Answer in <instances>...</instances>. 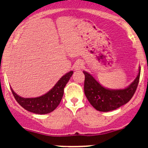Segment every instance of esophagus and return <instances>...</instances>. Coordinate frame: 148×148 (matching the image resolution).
<instances>
[{"label":"esophagus","instance_id":"esophagus-1","mask_svg":"<svg viewBox=\"0 0 148 148\" xmlns=\"http://www.w3.org/2000/svg\"><path fill=\"white\" fill-rule=\"evenodd\" d=\"M83 67H84V64H83L82 62H77V63L74 65V69H75L76 70H80Z\"/></svg>","mask_w":148,"mask_h":148}]
</instances>
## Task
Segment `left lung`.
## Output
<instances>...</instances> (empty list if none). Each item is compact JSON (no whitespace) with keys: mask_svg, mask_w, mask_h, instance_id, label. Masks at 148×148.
<instances>
[{"mask_svg":"<svg viewBox=\"0 0 148 148\" xmlns=\"http://www.w3.org/2000/svg\"><path fill=\"white\" fill-rule=\"evenodd\" d=\"M84 92L90 104L99 111H113L132 99L136 90L140 79V67L136 79L125 89L111 90L103 87L92 76L84 71Z\"/></svg>","mask_w":148,"mask_h":148,"instance_id":"obj_1","label":"left lung"}]
</instances>
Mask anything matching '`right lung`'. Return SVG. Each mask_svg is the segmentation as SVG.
<instances>
[{
    "label": "right lung",
    "mask_w": 148,
    "mask_h": 148,
    "mask_svg": "<svg viewBox=\"0 0 148 148\" xmlns=\"http://www.w3.org/2000/svg\"><path fill=\"white\" fill-rule=\"evenodd\" d=\"M72 74L73 71L64 74L51 90L38 97L23 98L16 95L12 88L11 90L16 101L25 110L36 114H47L54 111L60 103L64 88Z\"/></svg>",
    "instance_id": "add662e5"
}]
</instances>
